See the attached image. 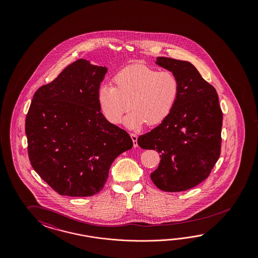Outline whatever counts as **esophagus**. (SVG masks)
Wrapping results in <instances>:
<instances>
[{
  "label": "esophagus",
  "instance_id": "34e87169",
  "mask_svg": "<svg viewBox=\"0 0 258 258\" xmlns=\"http://www.w3.org/2000/svg\"><path fill=\"white\" fill-rule=\"evenodd\" d=\"M131 137H132V139H133V147H134V148H137V147H138V143H137L138 136H137V134H135V133H131Z\"/></svg>",
  "mask_w": 258,
  "mask_h": 258
}]
</instances>
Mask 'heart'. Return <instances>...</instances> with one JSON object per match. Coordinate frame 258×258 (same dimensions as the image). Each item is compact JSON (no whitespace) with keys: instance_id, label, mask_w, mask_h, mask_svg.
Returning a JSON list of instances; mask_svg holds the SVG:
<instances>
[{"instance_id":"1","label":"heart","mask_w":258,"mask_h":258,"mask_svg":"<svg viewBox=\"0 0 258 258\" xmlns=\"http://www.w3.org/2000/svg\"><path fill=\"white\" fill-rule=\"evenodd\" d=\"M114 86L102 84L97 102L102 114L111 124L121 122L124 113L130 127L163 123L179 100L180 81L171 71H159L143 63H134L119 71L112 78Z\"/></svg>"}]
</instances>
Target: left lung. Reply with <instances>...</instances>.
<instances>
[{
    "mask_svg": "<svg viewBox=\"0 0 258 258\" xmlns=\"http://www.w3.org/2000/svg\"><path fill=\"white\" fill-rule=\"evenodd\" d=\"M156 64L178 76L180 97L168 118L137 143L161 154L158 168L150 174L157 187L185 191L207 179L219 160L222 111L216 89L193 64L164 56H158Z\"/></svg>",
    "mask_w": 258,
    "mask_h": 258,
    "instance_id": "8db88e82",
    "label": "left lung"
}]
</instances>
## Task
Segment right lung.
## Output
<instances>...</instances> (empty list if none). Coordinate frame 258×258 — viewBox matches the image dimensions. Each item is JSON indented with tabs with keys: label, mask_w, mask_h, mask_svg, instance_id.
<instances>
[{
	"label": "right lung",
	"mask_w": 258,
	"mask_h": 258,
	"mask_svg": "<svg viewBox=\"0 0 258 258\" xmlns=\"http://www.w3.org/2000/svg\"><path fill=\"white\" fill-rule=\"evenodd\" d=\"M108 69L80 58L35 93L25 119L32 167L61 196L100 192L128 133L102 114L97 91Z\"/></svg>",
	"instance_id": "right-lung-1"
}]
</instances>
